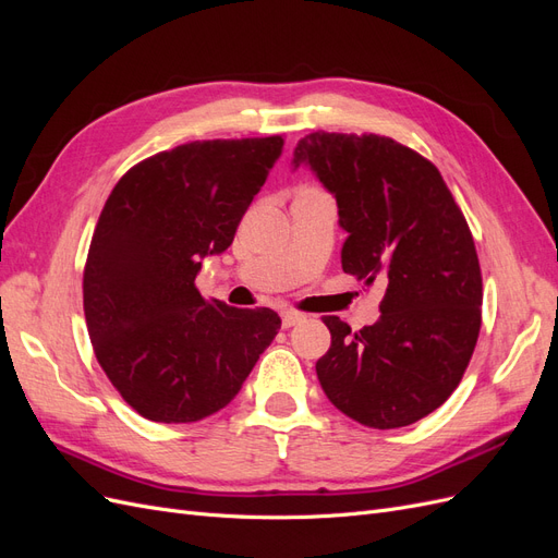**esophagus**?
I'll return each mask as SVG.
<instances>
[{
  "label": "esophagus",
  "instance_id": "1",
  "mask_svg": "<svg viewBox=\"0 0 558 558\" xmlns=\"http://www.w3.org/2000/svg\"><path fill=\"white\" fill-rule=\"evenodd\" d=\"M302 318H305V314L293 312V310H283V312H281V326H283V328H293L295 324H300Z\"/></svg>",
  "mask_w": 558,
  "mask_h": 558
}]
</instances>
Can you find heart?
Here are the masks:
<instances>
[{"label": "heart", "mask_w": 558, "mask_h": 558, "mask_svg": "<svg viewBox=\"0 0 558 558\" xmlns=\"http://www.w3.org/2000/svg\"><path fill=\"white\" fill-rule=\"evenodd\" d=\"M307 191H310V189H307Z\"/></svg>", "instance_id": "heart-1"}]
</instances>
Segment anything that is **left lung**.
Listing matches in <instances>:
<instances>
[{"mask_svg": "<svg viewBox=\"0 0 558 558\" xmlns=\"http://www.w3.org/2000/svg\"><path fill=\"white\" fill-rule=\"evenodd\" d=\"M337 199L342 269L386 286L377 324L359 332L324 316L316 363L337 410L369 428L424 418L459 386L482 326V272L470 228L442 174L379 134L312 132L293 150Z\"/></svg>", "mask_w": 558, "mask_h": 558, "instance_id": "8db88e82", "label": "left lung"}]
</instances>
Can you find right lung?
<instances>
[{
  "instance_id": "1",
  "label": "right lung",
  "mask_w": 558,
  "mask_h": 558,
  "mask_svg": "<svg viewBox=\"0 0 558 558\" xmlns=\"http://www.w3.org/2000/svg\"><path fill=\"white\" fill-rule=\"evenodd\" d=\"M281 150L279 134L162 150L99 214L83 312L99 365L144 418L191 424L223 410L279 332L277 312L207 302L195 277L232 244Z\"/></svg>"
}]
</instances>
